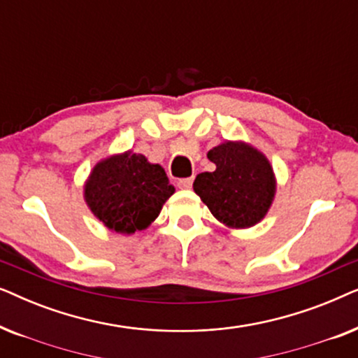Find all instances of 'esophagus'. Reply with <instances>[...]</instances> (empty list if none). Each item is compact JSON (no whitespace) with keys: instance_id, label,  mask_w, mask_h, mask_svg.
Listing matches in <instances>:
<instances>
[{"instance_id":"esophagus-1","label":"esophagus","mask_w":358,"mask_h":358,"mask_svg":"<svg viewBox=\"0 0 358 358\" xmlns=\"http://www.w3.org/2000/svg\"><path fill=\"white\" fill-rule=\"evenodd\" d=\"M192 182H194V179L187 178V179H180L178 185H179V189H190L192 187Z\"/></svg>"}]
</instances>
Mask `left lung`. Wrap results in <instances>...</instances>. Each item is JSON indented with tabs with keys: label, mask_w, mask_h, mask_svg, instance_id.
Segmentation results:
<instances>
[{
	"label": "left lung",
	"mask_w": 358,
	"mask_h": 358,
	"mask_svg": "<svg viewBox=\"0 0 358 358\" xmlns=\"http://www.w3.org/2000/svg\"><path fill=\"white\" fill-rule=\"evenodd\" d=\"M207 158L213 173H200L194 190L220 223L246 229L262 222L272 207L277 179L271 161L261 150L243 140H224Z\"/></svg>",
	"instance_id": "8db88e82"
}]
</instances>
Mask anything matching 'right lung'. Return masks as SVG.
I'll return each mask as SVG.
<instances>
[{"label": "right lung", "instance_id": "obj_1", "mask_svg": "<svg viewBox=\"0 0 358 358\" xmlns=\"http://www.w3.org/2000/svg\"><path fill=\"white\" fill-rule=\"evenodd\" d=\"M174 192L163 166L131 150L97 161L83 187L92 215L125 236L148 228Z\"/></svg>", "mask_w": 358, "mask_h": 358}]
</instances>
